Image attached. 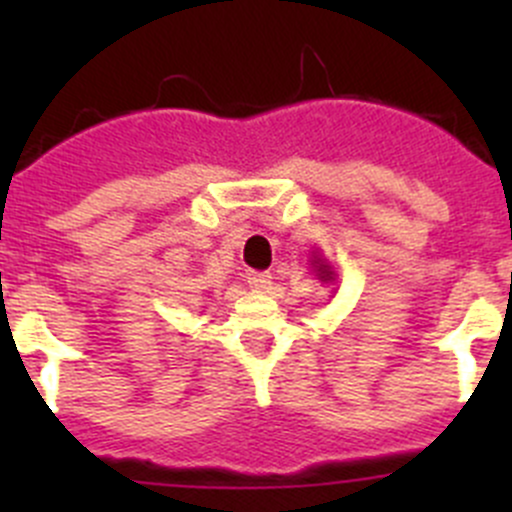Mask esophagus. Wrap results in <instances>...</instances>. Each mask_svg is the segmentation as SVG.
<instances>
[{"mask_svg": "<svg viewBox=\"0 0 512 512\" xmlns=\"http://www.w3.org/2000/svg\"><path fill=\"white\" fill-rule=\"evenodd\" d=\"M247 285L262 292V289L272 285V275L270 272H247Z\"/></svg>", "mask_w": 512, "mask_h": 512, "instance_id": "obj_1", "label": "esophagus"}]
</instances>
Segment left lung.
<instances>
[{
  "instance_id": "1",
  "label": "left lung",
  "mask_w": 512,
  "mask_h": 512,
  "mask_svg": "<svg viewBox=\"0 0 512 512\" xmlns=\"http://www.w3.org/2000/svg\"><path fill=\"white\" fill-rule=\"evenodd\" d=\"M317 272H319V277H322V282L332 280V272H329V267L324 265V262H319V260H317Z\"/></svg>"
}]
</instances>
